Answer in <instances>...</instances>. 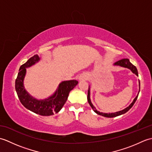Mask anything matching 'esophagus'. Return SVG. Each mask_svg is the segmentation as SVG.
Wrapping results in <instances>:
<instances>
[{
	"label": "esophagus",
	"instance_id": "1",
	"mask_svg": "<svg viewBox=\"0 0 152 152\" xmlns=\"http://www.w3.org/2000/svg\"><path fill=\"white\" fill-rule=\"evenodd\" d=\"M88 79V76L87 74H82L81 76L79 77V80H87Z\"/></svg>",
	"mask_w": 152,
	"mask_h": 152
}]
</instances>
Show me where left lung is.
<instances>
[{"label": "left lung", "mask_w": 152, "mask_h": 152, "mask_svg": "<svg viewBox=\"0 0 152 152\" xmlns=\"http://www.w3.org/2000/svg\"><path fill=\"white\" fill-rule=\"evenodd\" d=\"M114 64V65H116V66H122V67L127 68V69H130L132 71V72L136 74L137 76H138V70L137 69L136 66H134L133 64L130 62L129 60L128 59H123L121 60H119V61H117V62H115ZM139 92H140V81H139V91H138V93H139ZM138 93L137 96L133 100V101L132 102L131 104L128 107H127L124 110H121V111L114 112V113H108V114H106V113L100 112L96 110L95 106H93V104L91 103V99H90V88H89V89H88V101L89 102V105L91 106V107L93 110V111H94L95 113H96L97 114L102 115V116H104V117H106V118H114V117H116V116H118V115L124 114H125V113H126V112L132 108V106H133V104H134V102H136L137 99L138 98Z\"/></svg>", "instance_id": "left-lung-1"}]
</instances>
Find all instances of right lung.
<instances>
[{"instance_id":"add662e5","label":"right lung","mask_w":152,"mask_h":152,"mask_svg":"<svg viewBox=\"0 0 152 152\" xmlns=\"http://www.w3.org/2000/svg\"><path fill=\"white\" fill-rule=\"evenodd\" d=\"M39 61L40 57L38 55H34L20 66L15 80V91L19 101L27 109L41 115H51L61 110L66 101L70 91L78 84V82L74 80L62 82L54 94L50 97L42 100L37 99L25 90L23 80L27 68L31 66Z\"/></svg>"}]
</instances>
